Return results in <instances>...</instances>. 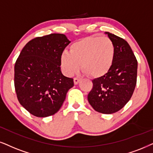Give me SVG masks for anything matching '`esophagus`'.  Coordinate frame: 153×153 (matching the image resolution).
Returning <instances> with one entry per match:
<instances>
[{"label": "esophagus", "instance_id": "obj_1", "mask_svg": "<svg viewBox=\"0 0 153 153\" xmlns=\"http://www.w3.org/2000/svg\"><path fill=\"white\" fill-rule=\"evenodd\" d=\"M81 79L80 78H75L74 79H73V81H74V84L75 85H78V82H80Z\"/></svg>", "mask_w": 153, "mask_h": 153}]
</instances>
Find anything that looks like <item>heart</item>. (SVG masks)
<instances>
[{
	"instance_id": "obj_1",
	"label": "heart",
	"mask_w": 153,
	"mask_h": 153,
	"mask_svg": "<svg viewBox=\"0 0 153 153\" xmlns=\"http://www.w3.org/2000/svg\"><path fill=\"white\" fill-rule=\"evenodd\" d=\"M115 47L107 36H89L73 43L70 52L63 51L61 65L65 75L71 76L81 68L89 76L100 78L109 72L114 59Z\"/></svg>"
}]
</instances>
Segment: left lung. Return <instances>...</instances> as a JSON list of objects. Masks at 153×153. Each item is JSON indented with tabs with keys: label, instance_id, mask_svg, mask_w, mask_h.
Returning a JSON list of instances; mask_svg holds the SVG:
<instances>
[{
	"label": "left lung",
	"instance_id": "left-lung-1",
	"mask_svg": "<svg viewBox=\"0 0 153 153\" xmlns=\"http://www.w3.org/2000/svg\"><path fill=\"white\" fill-rule=\"evenodd\" d=\"M105 34L114 44V59L109 72L92 80L88 100L95 111L110 114L122 109L131 98L136 85L138 62L128 42L115 34Z\"/></svg>",
	"mask_w": 153,
	"mask_h": 153
}]
</instances>
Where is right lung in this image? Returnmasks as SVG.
I'll list each match as a JSON object with an SVG mask.
<instances>
[{
  "instance_id": "1",
  "label": "right lung",
  "mask_w": 153,
  "mask_h": 153,
  "mask_svg": "<svg viewBox=\"0 0 153 153\" xmlns=\"http://www.w3.org/2000/svg\"><path fill=\"white\" fill-rule=\"evenodd\" d=\"M71 43L65 34L36 37L23 48L15 64L14 83L21 105L37 117L53 115L60 109L73 79L61 71V55Z\"/></svg>"
}]
</instances>
